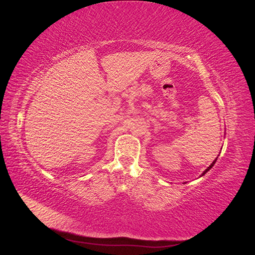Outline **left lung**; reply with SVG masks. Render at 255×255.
<instances>
[{"label":"left lung","instance_id":"8db88e82","mask_svg":"<svg viewBox=\"0 0 255 255\" xmlns=\"http://www.w3.org/2000/svg\"><path fill=\"white\" fill-rule=\"evenodd\" d=\"M216 160H217V158H215V160H214V161H213V163H212V164H211L210 166H208V167H207V168H206V169L204 170V173H203V174H202V176H203V175H205V174H206V173L208 172V170H210V169H211V168L213 167V166H214V164L216 163Z\"/></svg>","mask_w":255,"mask_h":255}]
</instances>
